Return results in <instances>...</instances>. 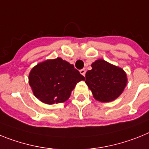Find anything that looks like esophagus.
I'll list each match as a JSON object with an SVG mask.
<instances>
[{"label": "esophagus", "mask_w": 149, "mask_h": 149, "mask_svg": "<svg viewBox=\"0 0 149 149\" xmlns=\"http://www.w3.org/2000/svg\"><path fill=\"white\" fill-rule=\"evenodd\" d=\"M80 73L82 75V76H85V73H86V70H85V69H82V70H80Z\"/></svg>", "instance_id": "esophagus-1"}]
</instances>
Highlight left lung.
Instances as JSON below:
<instances>
[{
  "instance_id": "8db88e82",
  "label": "left lung",
  "mask_w": 149,
  "mask_h": 149,
  "mask_svg": "<svg viewBox=\"0 0 149 149\" xmlns=\"http://www.w3.org/2000/svg\"><path fill=\"white\" fill-rule=\"evenodd\" d=\"M85 74L87 84L97 100L110 102L120 96L127 85V76L121 68L99 59Z\"/></svg>"
}]
</instances>
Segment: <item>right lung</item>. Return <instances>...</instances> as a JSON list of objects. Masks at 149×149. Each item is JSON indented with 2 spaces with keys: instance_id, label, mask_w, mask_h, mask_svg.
<instances>
[{
  "instance_id": "right-lung-1",
  "label": "right lung",
  "mask_w": 149,
  "mask_h": 149,
  "mask_svg": "<svg viewBox=\"0 0 149 149\" xmlns=\"http://www.w3.org/2000/svg\"><path fill=\"white\" fill-rule=\"evenodd\" d=\"M82 80L85 77L74 66L61 58L40 63L29 74L33 94L47 104L66 101L76 84Z\"/></svg>"
}]
</instances>
